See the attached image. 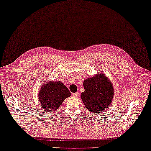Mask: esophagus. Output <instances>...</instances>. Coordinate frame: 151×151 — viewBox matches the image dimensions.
<instances>
[{"instance_id":"1","label":"esophagus","mask_w":151,"mask_h":151,"mask_svg":"<svg viewBox=\"0 0 151 151\" xmlns=\"http://www.w3.org/2000/svg\"><path fill=\"white\" fill-rule=\"evenodd\" d=\"M78 95H79V93H78V92H76V93H73V97L76 98V97L78 96Z\"/></svg>"}]
</instances>
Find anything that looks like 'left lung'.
Returning a JSON list of instances; mask_svg holds the SVG:
<instances>
[{
  "label": "left lung",
  "instance_id": "left-lung-1",
  "mask_svg": "<svg viewBox=\"0 0 151 151\" xmlns=\"http://www.w3.org/2000/svg\"><path fill=\"white\" fill-rule=\"evenodd\" d=\"M84 92L81 98L91 113H99L107 109L112 103L114 95V87L108 78L103 73H98L83 82Z\"/></svg>",
  "mask_w": 151,
  "mask_h": 151
}]
</instances>
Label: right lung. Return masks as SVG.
Masks as SVG:
<instances>
[{"label":"right lung","mask_w":151,"mask_h":151,"mask_svg":"<svg viewBox=\"0 0 151 151\" xmlns=\"http://www.w3.org/2000/svg\"><path fill=\"white\" fill-rule=\"evenodd\" d=\"M71 96L68 89L60 81H48L41 86L38 94V101L45 112L57 110L64 100Z\"/></svg>","instance_id":"obj_1"}]
</instances>
